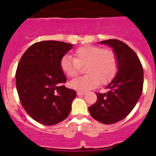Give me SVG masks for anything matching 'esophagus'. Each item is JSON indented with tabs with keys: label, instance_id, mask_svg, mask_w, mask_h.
Segmentation results:
<instances>
[{
	"label": "esophagus",
	"instance_id": "1",
	"mask_svg": "<svg viewBox=\"0 0 156 156\" xmlns=\"http://www.w3.org/2000/svg\"><path fill=\"white\" fill-rule=\"evenodd\" d=\"M77 94H78V96H83V95H84V94H86V92H82V91H78V92H77Z\"/></svg>",
	"mask_w": 156,
	"mask_h": 156
}]
</instances>
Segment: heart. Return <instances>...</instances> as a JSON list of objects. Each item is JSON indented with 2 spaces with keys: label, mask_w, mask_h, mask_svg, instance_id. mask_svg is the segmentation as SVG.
Instances as JSON below:
<instances>
[{
  "label": "heart",
  "mask_w": 156,
  "mask_h": 156,
  "mask_svg": "<svg viewBox=\"0 0 156 156\" xmlns=\"http://www.w3.org/2000/svg\"><path fill=\"white\" fill-rule=\"evenodd\" d=\"M60 69L69 78H75L84 67L85 75L69 83V86L79 91H87L105 85L115 76L118 71V59L115 53L110 49L100 46L84 45L74 52V58L64 56L59 62Z\"/></svg>",
  "instance_id": "obj_1"
}]
</instances>
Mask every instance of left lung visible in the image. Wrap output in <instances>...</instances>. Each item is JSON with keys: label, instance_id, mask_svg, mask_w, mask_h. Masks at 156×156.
<instances>
[{"label": "left lung", "instance_id": "obj_1", "mask_svg": "<svg viewBox=\"0 0 156 156\" xmlns=\"http://www.w3.org/2000/svg\"><path fill=\"white\" fill-rule=\"evenodd\" d=\"M113 48L118 59V72L105 94L96 93L97 100L88 108L90 115L103 124H114L126 118L143 92L144 69L139 57L126 44L116 39L103 41Z\"/></svg>", "mask_w": 156, "mask_h": 156}]
</instances>
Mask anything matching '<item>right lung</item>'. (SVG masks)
I'll return each instance as SVG.
<instances>
[{"label":"right lung","instance_id":"1","mask_svg":"<svg viewBox=\"0 0 156 156\" xmlns=\"http://www.w3.org/2000/svg\"><path fill=\"white\" fill-rule=\"evenodd\" d=\"M72 44L58 41L36 42L20 59L16 85L22 106L34 121L54 125L65 120L72 108L76 91L64 85L66 78L60 59Z\"/></svg>","mask_w":156,"mask_h":156}]
</instances>
